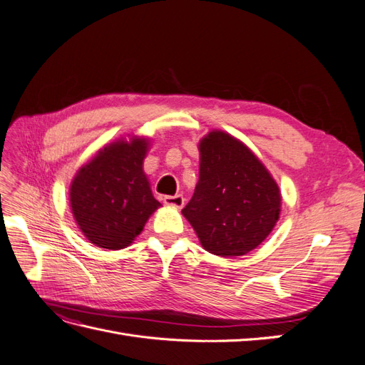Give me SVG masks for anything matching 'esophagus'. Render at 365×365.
<instances>
[{
	"instance_id": "34e87169",
	"label": "esophagus",
	"mask_w": 365,
	"mask_h": 365,
	"mask_svg": "<svg viewBox=\"0 0 365 365\" xmlns=\"http://www.w3.org/2000/svg\"><path fill=\"white\" fill-rule=\"evenodd\" d=\"M164 204L168 207H173V208H181L184 205V196L182 195H175V196H164L163 197Z\"/></svg>"
}]
</instances>
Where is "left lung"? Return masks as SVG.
<instances>
[{"instance_id":"1","label":"left lung","mask_w":365,"mask_h":365,"mask_svg":"<svg viewBox=\"0 0 365 365\" xmlns=\"http://www.w3.org/2000/svg\"><path fill=\"white\" fill-rule=\"evenodd\" d=\"M200 180L182 208L205 251L245 256L269 236L282 193L269 170L244 141L213 129L200 140Z\"/></svg>"}]
</instances>
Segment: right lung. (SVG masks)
Wrapping results in <instances>:
<instances>
[{
	"label": "right lung",
	"instance_id": "add662e5",
	"mask_svg": "<svg viewBox=\"0 0 365 365\" xmlns=\"http://www.w3.org/2000/svg\"><path fill=\"white\" fill-rule=\"evenodd\" d=\"M149 149V137H120L76 172L71 213L93 245L113 251L129 247L161 207L143 170Z\"/></svg>",
	"mask_w": 365,
	"mask_h": 365
}]
</instances>
